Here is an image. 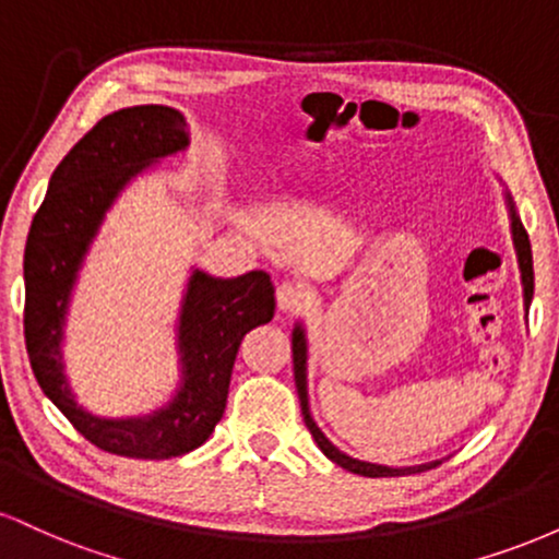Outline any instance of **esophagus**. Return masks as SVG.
Returning a JSON list of instances; mask_svg holds the SVG:
<instances>
[{
	"label": "esophagus",
	"mask_w": 559,
	"mask_h": 559,
	"mask_svg": "<svg viewBox=\"0 0 559 559\" xmlns=\"http://www.w3.org/2000/svg\"><path fill=\"white\" fill-rule=\"evenodd\" d=\"M275 299H278V307L284 312H299L310 301V292L301 284H294V281H284L278 286V292H275Z\"/></svg>",
	"instance_id": "34e87169"
}]
</instances>
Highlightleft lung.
<instances>
[{
  "label": "left lung",
  "mask_w": 559,
  "mask_h": 559,
  "mask_svg": "<svg viewBox=\"0 0 559 559\" xmlns=\"http://www.w3.org/2000/svg\"><path fill=\"white\" fill-rule=\"evenodd\" d=\"M510 213H512V241H515L518 249V262H521V275H523V299L525 307L531 305V297H534V258H531V241L528 234H525L523 223L518 221L515 210H512L510 202ZM292 352H294V381H297V394H299V404H301V418H305L307 428H310L312 439L316 444L323 449V454L329 460H333L336 465L346 467V471L357 473V476H368V478H391V476H404V473H423V471H431V467H439V463L431 465H420V467H383V465H370V463H360V460H352L346 457L344 452H338L336 447L325 439L323 431L316 426L312 420L310 407H307V376H305V362H307V346H305V333L297 325L294 329V338H292Z\"/></svg>",
  "instance_id": "1"
}]
</instances>
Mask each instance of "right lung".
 <instances>
[{"label":"right lung","instance_id":"add662e5","mask_svg":"<svg viewBox=\"0 0 559 559\" xmlns=\"http://www.w3.org/2000/svg\"><path fill=\"white\" fill-rule=\"evenodd\" d=\"M189 144L183 115L163 105L126 107L102 118L62 157L25 241L23 331L44 394L94 447L120 457L170 460L210 439L223 418L241 338L275 312L265 271L213 278L194 271L181 312L183 386L150 418L102 420L83 413L62 376V318L75 273L118 191L159 157Z\"/></svg>","mask_w":559,"mask_h":559}]
</instances>
